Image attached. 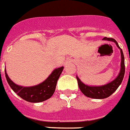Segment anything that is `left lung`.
I'll use <instances>...</instances> for the list:
<instances>
[{
  "mask_svg": "<svg viewBox=\"0 0 130 130\" xmlns=\"http://www.w3.org/2000/svg\"><path fill=\"white\" fill-rule=\"evenodd\" d=\"M104 40H108V41H113L116 43V45L121 50V70L119 72V74L118 75L117 78L112 81L111 83H108L104 86L101 87H90L85 85L80 81V80L76 77L77 80H78V87L80 89L84 95L88 97V98H93V99H104L109 96H110L119 87V85L122 83L123 79L124 77L125 74V62H124V56L122 50L121 49L119 45H118V43L116 41L115 39L112 38H108V37H104L103 39Z\"/></svg>",
  "mask_w": 130,
  "mask_h": 130,
  "instance_id": "obj_1",
  "label": "left lung"
}]
</instances>
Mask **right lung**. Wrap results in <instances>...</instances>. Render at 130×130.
<instances>
[{"label":"right lung","instance_id":"right-lung-1","mask_svg":"<svg viewBox=\"0 0 130 130\" xmlns=\"http://www.w3.org/2000/svg\"><path fill=\"white\" fill-rule=\"evenodd\" d=\"M63 67L54 69L49 77L43 83L30 87H23L15 85L9 78L5 69V72L8 84L18 95L27 102L37 103L43 102L52 97L55 91L56 83L63 72Z\"/></svg>","mask_w":130,"mask_h":130}]
</instances>
